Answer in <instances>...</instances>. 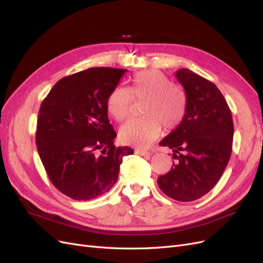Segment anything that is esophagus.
<instances>
[{
  "label": "esophagus",
  "instance_id": "1",
  "mask_svg": "<svg viewBox=\"0 0 263 263\" xmlns=\"http://www.w3.org/2000/svg\"><path fill=\"white\" fill-rule=\"evenodd\" d=\"M136 153L138 155H141V156H149L152 154L149 151H145V149H137Z\"/></svg>",
  "mask_w": 263,
  "mask_h": 263
}]
</instances>
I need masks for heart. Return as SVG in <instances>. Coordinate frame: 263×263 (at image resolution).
<instances>
[{
    "label": "heart",
    "mask_w": 263,
    "mask_h": 263,
    "mask_svg": "<svg viewBox=\"0 0 263 263\" xmlns=\"http://www.w3.org/2000/svg\"><path fill=\"white\" fill-rule=\"evenodd\" d=\"M134 98L144 99L141 111L144 116L124 123L119 131L123 143L145 147L159 138L163 126L177 127L186 114L187 98L184 90L172 84L166 74L156 69L138 71L133 74L130 88L117 87L110 92L107 108L117 121L131 115Z\"/></svg>",
    "instance_id": "1"
}]
</instances>
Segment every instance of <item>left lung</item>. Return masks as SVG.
Returning a JSON list of instances; mask_svg holds the SVG:
<instances>
[{"label":"left lung","instance_id":"8db88e82","mask_svg":"<svg viewBox=\"0 0 263 263\" xmlns=\"http://www.w3.org/2000/svg\"><path fill=\"white\" fill-rule=\"evenodd\" d=\"M175 77L185 89L187 109L181 124L160 142L173 149L175 162L157 184L168 197L192 201L220 179L231 155L234 123L227 101L213 82L186 68Z\"/></svg>","mask_w":263,"mask_h":263}]
</instances>
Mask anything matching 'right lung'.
I'll return each mask as SVG.
<instances>
[{"mask_svg":"<svg viewBox=\"0 0 263 263\" xmlns=\"http://www.w3.org/2000/svg\"><path fill=\"white\" fill-rule=\"evenodd\" d=\"M125 71L93 67L64 77L41 104L37 151L52 185L72 199L109 192L123 156L134 153L114 145L117 133L108 119L107 99Z\"/></svg>","mask_w":263,"mask_h":263,"instance_id":"add662e5","label":"right lung"}]
</instances>
